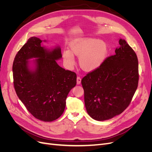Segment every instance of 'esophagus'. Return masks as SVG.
Returning <instances> with one entry per match:
<instances>
[{
    "label": "esophagus",
    "instance_id": "1",
    "mask_svg": "<svg viewBox=\"0 0 152 152\" xmlns=\"http://www.w3.org/2000/svg\"><path fill=\"white\" fill-rule=\"evenodd\" d=\"M81 81V78L80 76L77 77V85H80Z\"/></svg>",
    "mask_w": 152,
    "mask_h": 152
}]
</instances>
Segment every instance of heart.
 <instances>
[{
    "instance_id": "1",
    "label": "heart",
    "mask_w": 152,
    "mask_h": 152,
    "mask_svg": "<svg viewBox=\"0 0 152 152\" xmlns=\"http://www.w3.org/2000/svg\"><path fill=\"white\" fill-rule=\"evenodd\" d=\"M71 53L64 50L63 59L69 66L75 63L72 54L79 57V63L81 68L86 71H92L102 65L108 54V46L104 41L96 39H84L71 44Z\"/></svg>"
}]
</instances>
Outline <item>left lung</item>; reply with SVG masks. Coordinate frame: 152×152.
<instances>
[{
	"label": "left lung",
	"instance_id": "obj_1",
	"mask_svg": "<svg viewBox=\"0 0 152 152\" xmlns=\"http://www.w3.org/2000/svg\"><path fill=\"white\" fill-rule=\"evenodd\" d=\"M115 55L106 58L98 68L81 80L88 115L97 121L121 114L130 104L138 84L137 54L124 39Z\"/></svg>",
	"mask_w": 152,
	"mask_h": 152
}]
</instances>
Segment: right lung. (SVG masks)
Masks as SVG:
<instances>
[{
  "instance_id": "obj_1",
  "label": "right lung",
  "mask_w": 152,
  "mask_h": 152,
  "mask_svg": "<svg viewBox=\"0 0 152 152\" xmlns=\"http://www.w3.org/2000/svg\"><path fill=\"white\" fill-rule=\"evenodd\" d=\"M42 41L32 37L17 53L12 71L17 95L36 118L53 121L63 113L66 99L76 85V74L60 67L56 60L62 58L60 48L49 51ZM37 58L34 71L28 68V59Z\"/></svg>"
}]
</instances>
